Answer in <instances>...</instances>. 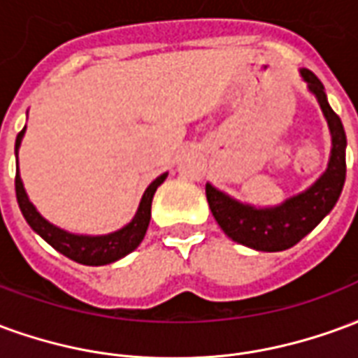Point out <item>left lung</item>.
Here are the masks:
<instances>
[{
	"instance_id": "obj_1",
	"label": "left lung",
	"mask_w": 358,
	"mask_h": 358,
	"mask_svg": "<svg viewBox=\"0 0 358 358\" xmlns=\"http://www.w3.org/2000/svg\"><path fill=\"white\" fill-rule=\"evenodd\" d=\"M308 92L315 94L331 134V153L328 169L305 192L287 197L274 207H253L234 199L224 192L207 184L205 194L210 213L230 240L257 251H284L299 243L338 203L345 184V130L339 117L331 110L322 82L315 74L301 69Z\"/></svg>"
}]
</instances>
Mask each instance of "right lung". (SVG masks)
Here are the masks:
<instances>
[{
    "label": "right lung",
    "instance_id": "add662e5",
    "mask_svg": "<svg viewBox=\"0 0 358 358\" xmlns=\"http://www.w3.org/2000/svg\"><path fill=\"white\" fill-rule=\"evenodd\" d=\"M27 126L22 128L15 141V157H17V176H15V192H17V201H19L20 213L27 218L30 228L38 236H42L43 240L50 243L51 248L57 249L59 253L69 257L71 261L86 264V266H101V264H110L122 259L128 253H132L143 240V236L148 232L149 220H151V201L155 195L157 187L161 186L164 178L169 176L166 172L161 174L148 186V189L141 195L140 207L136 210L134 218L126 226H122L117 232L105 234V236H84V234H71L51 224L45 218L36 210V207L28 199L22 180L19 174V148L22 136H24Z\"/></svg>",
    "mask_w": 358,
    "mask_h": 358
}]
</instances>
